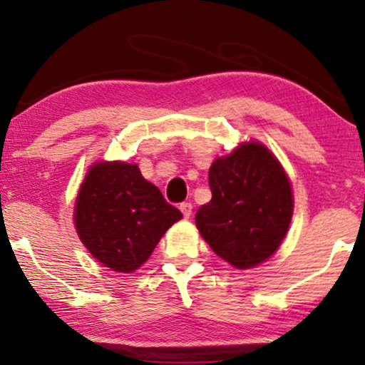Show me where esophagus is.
I'll list each match as a JSON object with an SVG mask.
<instances>
[{"label": "esophagus", "instance_id": "34e87169", "mask_svg": "<svg viewBox=\"0 0 365 365\" xmlns=\"http://www.w3.org/2000/svg\"><path fill=\"white\" fill-rule=\"evenodd\" d=\"M179 209H181V212H182L184 217H186V219L191 217V214H192V204L191 202H181V206H179Z\"/></svg>", "mask_w": 365, "mask_h": 365}]
</instances>
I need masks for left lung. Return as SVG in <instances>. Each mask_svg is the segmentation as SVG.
I'll return each mask as SVG.
<instances>
[{
  "label": "left lung",
  "instance_id": "left-lung-1",
  "mask_svg": "<svg viewBox=\"0 0 365 365\" xmlns=\"http://www.w3.org/2000/svg\"><path fill=\"white\" fill-rule=\"evenodd\" d=\"M212 199L199 207L196 226L219 257L237 269L257 266L281 246L291 222V182L274 154L241 144L209 169Z\"/></svg>",
  "mask_w": 365,
  "mask_h": 365
}]
</instances>
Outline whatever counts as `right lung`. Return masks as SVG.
<instances>
[{
  "label": "right lung",
  "instance_id": "obj_1",
  "mask_svg": "<svg viewBox=\"0 0 365 365\" xmlns=\"http://www.w3.org/2000/svg\"><path fill=\"white\" fill-rule=\"evenodd\" d=\"M181 217L136 164L121 161L98 163L89 169L74 211L79 239L116 272L136 271Z\"/></svg>",
  "mask_w": 365,
  "mask_h": 365
}]
</instances>
